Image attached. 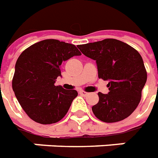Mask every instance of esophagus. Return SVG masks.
<instances>
[{
    "instance_id": "esophagus-1",
    "label": "esophagus",
    "mask_w": 158,
    "mask_h": 158,
    "mask_svg": "<svg viewBox=\"0 0 158 158\" xmlns=\"http://www.w3.org/2000/svg\"><path fill=\"white\" fill-rule=\"evenodd\" d=\"M79 93H80L81 96H84V97H86V96H87V95H88V93H87L86 92H85V91H80V92H79Z\"/></svg>"
}]
</instances>
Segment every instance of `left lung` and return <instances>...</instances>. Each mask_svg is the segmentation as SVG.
<instances>
[{"label": "left lung", "instance_id": "obj_1", "mask_svg": "<svg viewBox=\"0 0 158 158\" xmlns=\"http://www.w3.org/2000/svg\"><path fill=\"white\" fill-rule=\"evenodd\" d=\"M78 48L96 61L98 77L109 81L108 94L98 92L99 102L92 107L95 116L104 123L129 117L139 104L148 77L139 52L117 39L78 45Z\"/></svg>", "mask_w": 158, "mask_h": 158}]
</instances>
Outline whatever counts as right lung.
Masks as SVG:
<instances>
[{
    "instance_id": "right-lung-1",
    "label": "right lung",
    "mask_w": 158,
    "mask_h": 158,
    "mask_svg": "<svg viewBox=\"0 0 158 158\" xmlns=\"http://www.w3.org/2000/svg\"><path fill=\"white\" fill-rule=\"evenodd\" d=\"M81 55L75 45L55 39L36 42L22 52L16 61L12 89L31 119L52 124L66 116L78 93L55 86V82L61 76L62 61Z\"/></svg>"
}]
</instances>
